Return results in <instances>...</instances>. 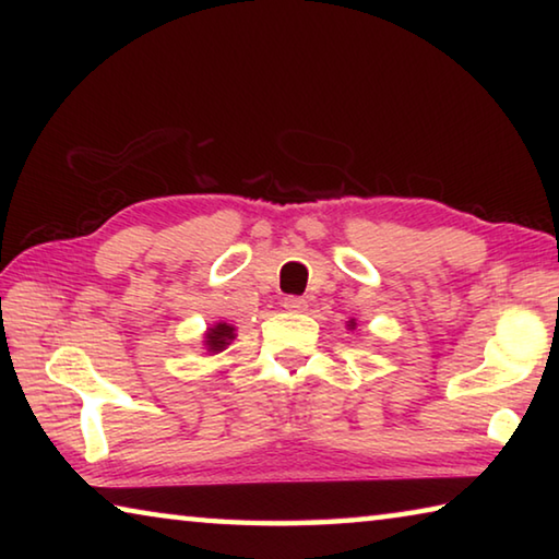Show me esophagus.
<instances>
[{
    "mask_svg": "<svg viewBox=\"0 0 559 559\" xmlns=\"http://www.w3.org/2000/svg\"><path fill=\"white\" fill-rule=\"evenodd\" d=\"M283 308L290 310V313H302V310L308 308V300L300 296H286L283 298Z\"/></svg>",
    "mask_w": 559,
    "mask_h": 559,
    "instance_id": "1",
    "label": "esophagus"
}]
</instances>
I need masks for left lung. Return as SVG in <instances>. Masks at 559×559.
Returning <instances> with one entry per match:
<instances>
[{"mask_svg":"<svg viewBox=\"0 0 559 559\" xmlns=\"http://www.w3.org/2000/svg\"><path fill=\"white\" fill-rule=\"evenodd\" d=\"M349 325H355V323H349Z\"/></svg>","mask_w":559,"mask_h":559,"instance_id":"8db88e82","label":"left lung"}]
</instances>
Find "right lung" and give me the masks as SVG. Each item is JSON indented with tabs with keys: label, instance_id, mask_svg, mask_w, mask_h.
Wrapping results in <instances>:
<instances>
[{
	"label": "right lung",
	"instance_id": "1",
	"mask_svg": "<svg viewBox=\"0 0 559 559\" xmlns=\"http://www.w3.org/2000/svg\"><path fill=\"white\" fill-rule=\"evenodd\" d=\"M234 340V328L229 323H216L204 335L206 353H222V349Z\"/></svg>",
	"mask_w": 559,
	"mask_h": 559
}]
</instances>
